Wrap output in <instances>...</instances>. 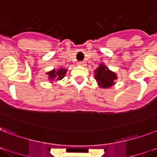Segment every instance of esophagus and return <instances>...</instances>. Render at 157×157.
Here are the masks:
<instances>
[{
    "instance_id": "obj_1",
    "label": "esophagus",
    "mask_w": 157,
    "mask_h": 157,
    "mask_svg": "<svg viewBox=\"0 0 157 157\" xmlns=\"http://www.w3.org/2000/svg\"><path fill=\"white\" fill-rule=\"evenodd\" d=\"M77 64L80 66H85V61H80V62H78L77 63Z\"/></svg>"
}]
</instances>
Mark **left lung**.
<instances>
[{"instance_id": "obj_1", "label": "left lung", "mask_w": 157, "mask_h": 157, "mask_svg": "<svg viewBox=\"0 0 157 157\" xmlns=\"http://www.w3.org/2000/svg\"><path fill=\"white\" fill-rule=\"evenodd\" d=\"M94 77L100 87L103 89H108L115 84L114 81L117 79V76L114 72L108 68L102 63L94 71Z\"/></svg>"}]
</instances>
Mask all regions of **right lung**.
Returning <instances> with one entry per match:
<instances>
[{"label":"right lung","instance_id":"right-lung-1","mask_svg":"<svg viewBox=\"0 0 157 157\" xmlns=\"http://www.w3.org/2000/svg\"><path fill=\"white\" fill-rule=\"evenodd\" d=\"M66 72H67V69L63 68V67H60V68H59L57 70H52V71L47 72V74L48 75V79H50L51 81H53L62 80L66 75Z\"/></svg>","mask_w":157,"mask_h":157}]
</instances>
